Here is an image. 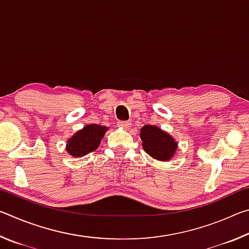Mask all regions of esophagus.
Wrapping results in <instances>:
<instances>
[{
	"label": "esophagus",
	"instance_id": "1",
	"mask_svg": "<svg viewBox=\"0 0 249 249\" xmlns=\"http://www.w3.org/2000/svg\"><path fill=\"white\" fill-rule=\"evenodd\" d=\"M117 125H119V127L123 129H128L130 127V122H119Z\"/></svg>",
	"mask_w": 249,
	"mask_h": 249
}]
</instances>
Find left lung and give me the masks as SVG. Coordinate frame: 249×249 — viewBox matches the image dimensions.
<instances>
[{"label":"left lung","mask_w":249,"mask_h":249,"mask_svg":"<svg viewBox=\"0 0 249 249\" xmlns=\"http://www.w3.org/2000/svg\"><path fill=\"white\" fill-rule=\"evenodd\" d=\"M142 148L151 157L166 161L170 160L177 150L175 138L155 125H145L141 129Z\"/></svg>","instance_id":"1"}]
</instances>
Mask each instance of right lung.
Wrapping results in <instances>:
<instances>
[{"label": "right lung", "mask_w": 249, "mask_h": 249, "mask_svg": "<svg viewBox=\"0 0 249 249\" xmlns=\"http://www.w3.org/2000/svg\"><path fill=\"white\" fill-rule=\"evenodd\" d=\"M108 128L102 125L89 124L78 130L67 141V151L73 157H82L100 146L105 132Z\"/></svg>", "instance_id": "obj_1"}]
</instances>
